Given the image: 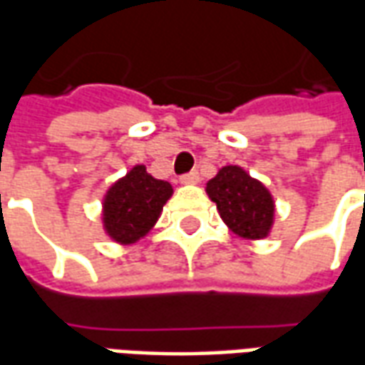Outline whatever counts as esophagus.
Segmentation results:
<instances>
[{
  "label": "esophagus",
  "mask_w": 365,
  "mask_h": 365,
  "mask_svg": "<svg viewBox=\"0 0 365 365\" xmlns=\"http://www.w3.org/2000/svg\"><path fill=\"white\" fill-rule=\"evenodd\" d=\"M180 182L185 183V185L197 183L199 182V172H197V170H191V172H187V174H183L182 178H180Z\"/></svg>",
  "instance_id": "esophagus-1"
}]
</instances>
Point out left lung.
I'll list each match as a JSON object with an SVG mask.
<instances>
[{
    "label": "left lung",
    "mask_w": 365,
    "mask_h": 365,
    "mask_svg": "<svg viewBox=\"0 0 365 365\" xmlns=\"http://www.w3.org/2000/svg\"><path fill=\"white\" fill-rule=\"evenodd\" d=\"M207 193L217 203L222 221L238 237H268L274 222V199L242 168L225 166L219 170V174L207 183Z\"/></svg>",
    "instance_id": "left-lung-1"
}]
</instances>
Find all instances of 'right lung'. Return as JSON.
I'll use <instances>...</instances> for the list:
<instances>
[{"label": "right lung", "instance_id": "add662e5", "mask_svg": "<svg viewBox=\"0 0 365 365\" xmlns=\"http://www.w3.org/2000/svg\"><path fill=\"white\" fill-rule=\"evenodd\" d=\"M172 185L152 178L144 166H135L107 191L103 225L107 235L120 245H133L158 221L162 207L172 195Z\"/></svg>", "mask_w": 365, "mask_h": 365}]
</instances>
